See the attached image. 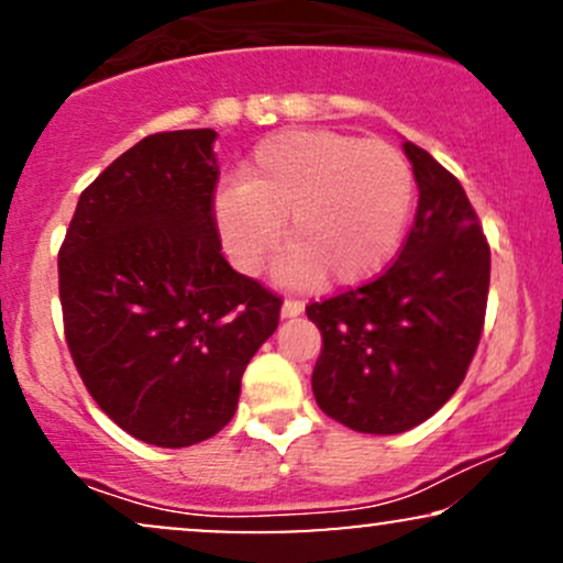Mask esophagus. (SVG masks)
I'll use <instances>...</instances> for the list:
<instances>
[{"label":"esophagus","instance_id":"1","mask_svg":"<svg viewBox=\"0 0 563 563\" xmlns=\"http://www.w3.org/2000/svg\"><path fill=\"white\" fill-rule=\"evenodd\" d=\"M301 312H303V301H299V299H286V301H283V307H280L283 318H299Z\"/></svg>","mask_w":563,"mask_h":563}]
</instances>
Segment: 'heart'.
<instances>
[{
    "label": "heart",
    "mask_w": 563,
    "mask_h": 563,
    "mask_svg": "<svg viewBox=\"0 0 563 563\" xmlns=\"http://www.w3.org/2000/svg\"><path fill=\"white\" fill-rule=\"evenodd\" d=\"M412 209V172L380 140L331 129H290L264 137L241 183L217 190L214 219L232 264L256 275L283 238L277 262L288 286L312 288L328 275L339 286L373 277L402 241Z\"/></svg>",
    "instance_id": "heart-1"
}]
</instances>
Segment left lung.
<instances>
[{"label":"left lung","instance_id":"obj_1","mask_svg":"<svg viewBox=\"0 0 563 563\" xmlns=\"http://www.w3.org/2000/svg\"><path fill=\"white\" fill-rule=\"evenodd\" d=\"M418 211L397 262L367 286L314 301L320 410L360 434H402L455 394L482 339L489 245L452 174L405 142Z\"/></svg>","mask_w":563,"mask_h":563}]
</instances>
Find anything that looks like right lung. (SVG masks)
Masks as SVG:
<instances>
[{
	"label": "right lung",
	"mask_w": 563,
	"mask_h": 563,
	"mask_svg": "<svg viewBox=\"0 0 563 563\" xmlns=\"http://www.w3.org/2000/svg\"><path fill=\"white\" fill-rule=\"evenodd\" d=\"M214 129L140 140L81 192L57 256L66 341L126 434L190 448L232 421L280 299L230 267L214 222Z\"/></svg>",
	"instance_id": "add662e5"
}]
</instances>
